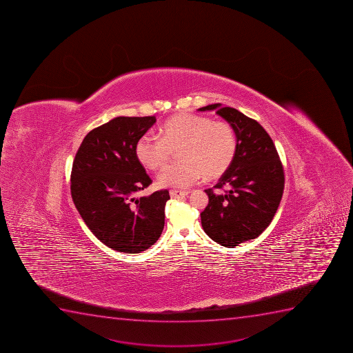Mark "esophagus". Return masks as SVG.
<instances>
[{
  "label": "esophagus",
  "mask_w": 353,
  "mask_h": 353,
  "mask_svg": "<svg viewBox=\"0 0 353 353\" xmlns=\"http://www.w3.org/2000/svg\"><path fill=\"white\" fill-rule=\"evenodd\" d=\"M171 198H182V196H186L189 194V191H179V190H170Z\"/></svg>",
  "instance_id": "1"
}]
</instances>
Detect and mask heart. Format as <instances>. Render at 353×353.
Returning <instances> with one entry per match:
<instances>
[{"label": "heart", "instance_id": "heart-1", "mask_svg": "<svg viewBox=\"0 0 353 353\" xmlns=\"http://www.w3.org/2000/svg\"><path fill=\"white\" fill-rule=\"evenodd\" d=\"M179 150L182 161L161 171L159 185L185 189L203 176L219 179L234 162L237 138L228 123L184 112L164 123L161 137L145 133L136 143L137 159L153 171L165 167Z\"/></svg>", "mask_w": 353, "mask_h": 353}]
</instances>
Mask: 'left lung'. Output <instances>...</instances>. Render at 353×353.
I'll list each match as a JSON object with an SVG mask.
<instances>
[{
	"instance_id": "1",
	"label": "left lung",
	"mask_w": 353,
	"mask_h": 353,
	"mask_svg": "<svg viewBox=\"0 0 353 353\" xmlns=\"http://www.w3.org/2000/svg\"><path fill=\"white\" fill-rule=\"evenodd\" d=\"M198 110H215L237 138L234 162L214 186L227 190H205L210 201L200 214L203 230L214 241L234 248L260 236L275 216L284 190L282 162L272 138L255 119L221 103Z\"/></svg>"
}]
</instances>
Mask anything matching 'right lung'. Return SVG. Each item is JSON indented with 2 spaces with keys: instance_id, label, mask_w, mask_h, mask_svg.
<instances>
[{
  "instance_id": "obj_1",
  "label": "right lung",
  "mask_w": 353,
  "mask_h": 353,
  "mask_svg": "<svg viewBox=\"0 0 353 353\" xmlns=\"http://www.w3.org/2000/svg\"><path fill=\"white\" fill-rule=\"evenodd\" d=\"M155 116H119L88 133L74 157L71 196L88 229L105 246L140 253L160 238L169 191L136 198L152 179L136 155V143Z\"/></svg>"
}]
</instances>
